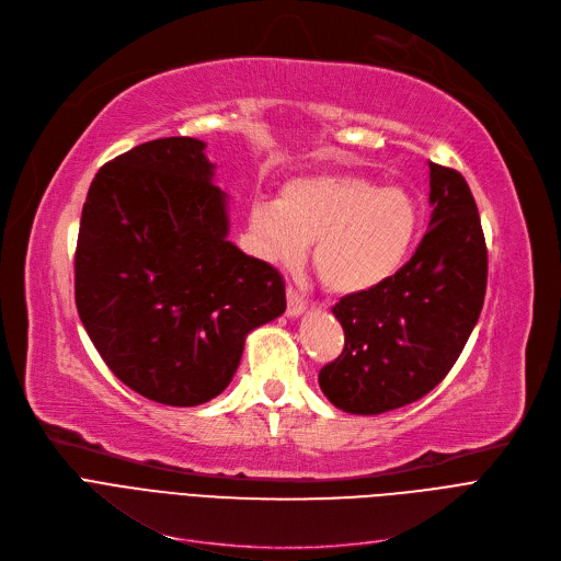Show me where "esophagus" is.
<instances>
[{
	"mask_svg": "<svg viewBox=\"0 0 561 561\" xmlns=\"http://www.w3.org/2000/svg\"><path fill=\"white\" fill-rule=\"evenodd\" d=\"M306 308H308L306 296L299 289L289 285L287 287V314L289 317H299V314L306 312Z\"/></svg>",
	"mask_w": 561,
	"mask_h": 561,
	"instance_id": "1",
	"label": "esophagus"
}]
</instances>
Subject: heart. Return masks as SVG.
Here are the masks:
<instances>
[{
    "mask_svg": "<svg viewBox=\"0 0 561 561\" xmlns=\"http://www.w3.org/2000/svg\"><path fill=\"white\" fill-rule=\"evenodd\" d=\"M251 230L260 253L285 267L314 244L319 280L351 296L399 272L416 238L419 206L401 185L348 172L317 174L289 181L278 204H253Z\"/></svg>",
    "mask_w": 561,
    "mask_h": 561,
    "instance_id": "1",
    "label": "heart"
}]
</instances>
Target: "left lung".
Segmentation results:
<instances>
[{
	"label": "left lung",
	"mask_w": 561,
	"mask_h": 561,
	"mask_svg": "<svg viewBox=\"0 0 561 561\" xmlns=\"http://www.w3.org/2000/svg\"><path fill=\"white\" fill-rule=\"evenodd\" d=\"M431 228L378 287L342 296L344 351L319 371L335 408L380 414L419 401L453 369L480 317L486 242L469 183L431 162Z\"/></svg>",
	"instance_id": "1"
}]
</instances>
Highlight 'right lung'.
I'll list each match as a JSON object with an SVG mask.
<instances>
[{"label":"right lung","instance_id":"obj_1","mask_svg":"<svg viewBox=\"0 0 561 561\" xmlns=\"http://www.w3.org/2000/svg\"><path fill=\"white\" fill-rule=\"evenodd\" d=\"M204 142L160 138L96 172L81 213L75 299L108 369L145 399L192 408L233 378L253 328L285 312V280L226 240Z\"/></svg>","mask_w":561,"mask_h":561}]
</instances>
